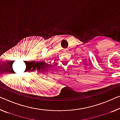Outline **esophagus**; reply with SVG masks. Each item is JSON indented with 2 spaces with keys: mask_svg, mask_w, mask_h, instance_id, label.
Here are the masks:
<instances>
[{
  "mask_svg": "<svg viewBox=\"0 0 120 120\" xmlns=\"http://www.w3.org/2000/svg\"><path fill=\"white\" fill-rule=\"evenodd\" d=\"M64 51L65 52H67L68 51V49H64Z\"/></svg>",
  "mask_w": 120,
  "mask_h": 120,
  "instance_id": "esophagus-1",
  "label": "esophagus"
}]
</instances>
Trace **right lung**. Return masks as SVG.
<instances>
[{"instance_id": "obj_1", "label": "right lung", "mask_w": 120, "mask_h": 120, "mask_svg": "<svg viewBox=\"0 0 120 120\" xmlns=\"http://www.w3.org/2000/svg\"><path fill=\"white\" fill-rule=\"evenodd\" d=\"M33 69H35V68H33Z\"/></svg>"}]
</instances>
